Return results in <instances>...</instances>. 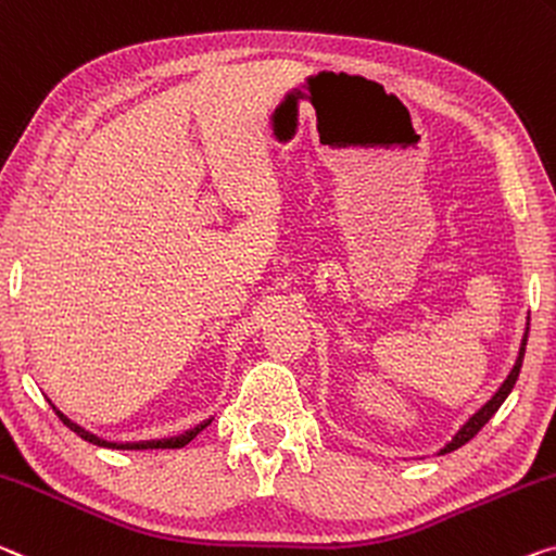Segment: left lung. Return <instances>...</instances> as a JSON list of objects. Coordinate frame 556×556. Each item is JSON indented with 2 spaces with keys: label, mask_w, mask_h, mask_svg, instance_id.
<instances>
[{
  "label": "left lung",
  "mask_w": 556,
  "mask_h": 556,
  "mask_svg": "<svg viewBox=\"0 0 556 556\" xmlns=\"http://www.w3.org/2000/svg\"><path fill=\"white\" fill-rule=\"evenodd\" d=\"M527 333H530V324H527V331H525V339H522V346H519V356H517V361H515V366H513V371H509V376L505 378V383L500 386L497 389V393L492 395V399L482 405V408L475 413V416L465 422V426L457 430L455 433V438L451 440V443H447L443 451H440V455H445V453H453V451H457V447L460 445H465L468 443V440H472L475 435L480 433L482 430V426L484 422H488L492 416H495L497 413V408L502 403H505V399L509 395V391L515 389V383H517V376H519V368H522V361H525V346H527Z\"/></svg>",
  "instance_id": "1"
}]
</instances>
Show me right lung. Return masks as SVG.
I'll use <instances>...</instances> for the list:
<instances>
[{
    "mask_svg": "<svg viewBox=\"0 0 556 556\" xmlns=\"http://www.w3.org/2000/svg\"><path fill=\"white\" fill-rule=\"evenodd\" d=\"M51 403V401H49ZM51 408H54V413L56 416L61 418V422H64L66 428H72L74 433L78 435V438H84V440H88V443H93V445H99V447H116V451H175V447H182V445H188L192 438H195L200 430H205L210 422H213V418L210 420H205V422H200V426H195V428H190V430H185L182 435H175V438H163V440H140V443H109V440H103V438H99V435H93V433H88L86 428H81V426H76L74 420H68L64 413H61L54 403H51Z\"/></svg>",
    "mask_w": 556,
    "mask_h": 556,
    "instance_id": "right-lung-1",
    "label": "right lung"
}]
</instances>
